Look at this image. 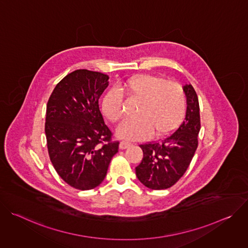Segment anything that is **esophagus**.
Listing matches in <instances>:
<instances>
[{"label": "esophagus", "mask_w": 248, "mask_h": 248, "mask_svg": "<svg viewBox=\"0 0 248 248\" xmlns=\"http://www.w3.org/2000/svg\"><path fill=\"white\" fill-rule=\"evenodd\" d=\"M130 145H132V143L129 142V141L123 140V141H121V143H120V148H121V149H125V148L129 147Z\"/></svg>", "instance_id": "esophagus-1"}]
</instances>
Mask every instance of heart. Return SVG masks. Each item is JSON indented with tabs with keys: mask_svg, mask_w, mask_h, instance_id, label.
Masks as SVG:
<instances>
[{
	"mask_svg": "<svg viewBox=\"0 0 248 248\" xmlns=\"http://www.w3.org/2000/svg\"><path fill=\"white\" fill-rule=\"evenodd\" d=\"M139 102L135 116L119 128V134L127 139H142L152 132L164 136L178 127L184 120L186 99L182 86L154 76L130 78L118 88H112L103 100L104 114L110 122L118 123L124 117V95Z\"/></svg>",
	"mask_w": 248,
	"mask_h": 248,
	"instance_id": "b5f03b06",
	"label": "heart"
}]
</instances>
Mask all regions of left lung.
I'll use <instances>...</instances> for the list:
<instances>
[{"label":"left lung","instance_id":"8db88e82","mask_svg":"<svg viewBox=\"0 0 248 248\" xmlns=\"http://www.w3.org/2000/svg\"><path fill=\"white\" fill-rule=\"evenodd\" d=\"M186 114L183 124L167 137L139 145L143 159L135 168L137 179L150 189L172 186L186 171L198 146L199 102L191 84L184 86Z\"/></svg>","mask_w":248,"mask_h":248}]
</instances>
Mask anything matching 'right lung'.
<instances>
[{
    "instance_id": "right-lung-1",
    "label": "right lung",
    "mask_w": 248,
    "mask_h": 248,
    "mask_svg": "<svg viewBox=\"0 0 248 248\" xmlns=\"http://www.w3.org/2000/svg\"><path fill=\"white\" fill-rule=\"evenodd\" d=\"M109 78L88 69L75 70L56 85L47 103L50 160L61 178L79 190L98 186L119 151L120 142L112 140L99 109Z\"/></svg>"
}]
</instances>
